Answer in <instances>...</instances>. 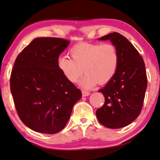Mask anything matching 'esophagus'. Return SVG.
Masks as SVG:
<instances>
[{
	"label": "esophagus",
	"mask_w": 160,
	"mask_h": 160,
	"mask_svg": "<svg viewBox=\"0 0 160 160\" xmlns=\"http://www.w3.org/2000/svg\"><path fill=\"white\" fill-rule=\"evenodd\" d=\"M82 97H88V96L90 95V92H87V91H82Z\"/></svg>",
	"instance_id": "1"
}]
</instances>
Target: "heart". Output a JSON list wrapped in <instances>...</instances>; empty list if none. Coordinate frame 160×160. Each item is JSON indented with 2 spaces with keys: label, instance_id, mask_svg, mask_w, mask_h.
I'll use <instances>...</instances> for the list:
<instances>
[{
  "label": "heart",
  "instance_id": "1",
  "mask_svg": "<svg viewBox=\"0 0 160 160\" xmlns=\"http://www.w3.org/2000/svg\"><path fill=\"white\" fill-rule=\"evenodd\" d=\"M70 57L57 59V66L63 76L71 83L80 81L84 89H91L97 82L103 85L111 80L118 71L120 57L117 47L112 43H81L70 50Z\"/></svg>",
  "mask_w": 160,
  "mask_h": 160
}]
</instances>
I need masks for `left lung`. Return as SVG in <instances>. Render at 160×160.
<instances>
[{"mask_svg": "<svg viewBox=\"0 0 160 160\" xmlns=\"http://www.w3.org/2000/svg\"><path fill=\"white\" fill-rule=\"evenodd\" d=\"M98 40H110L117 47L120 62L115 76L99 90L105 103L96 115L103 126L121 128L141 113L148 83L146 66L137 50L122 35L114 32Z\"/></svg>", "mask_w": 160, "mask_h": 160, "instance_id": "1", "label": "left lung"}]
</instances>
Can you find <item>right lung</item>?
I'll list each match as a JSON object with an SVG mask.
<instances>
[{
	"instance_id": "right-lung-1",
	"label": "right lung",
	"mask_w": 160,
	"mask_h": 160,
	"mask_svg": "<svg viewBox=\"0 0 160 160\" xmlns=\"http://www.w3.org/2000/svg\"><path fill=\"white\" fill-rule=\"evenodd\" d=\"M70 42L37 38L17 56L10 76V91L20 120L37 132L56 133L68 122L82 93L66 79L57 59Z\"/></svg>"
}]
</instances>
